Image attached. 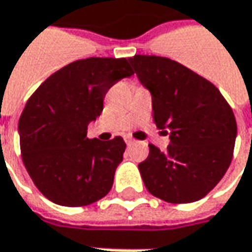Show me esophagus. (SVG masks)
Returning a JSON list of instances; mask_svg holds the SVG:
<instances>
[{
	"label": "esophagus",
	"mask_w": 252,
	"mask_h": 252,
	"mask_svg": "<svg viewBox=\"0 0 252 252\" xmlns=\"http://www.w3.org/2000/svg\"><path fill=\"white\" fill-rule=\"evenodd\" d=\"M135 142V139H132L131 136H126V143L129 146V145H132Z\"/></svg>",
	"instance_id": "esophagus-1"
}]
</instances>
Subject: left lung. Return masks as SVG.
Returning a JSON list of instances; mask_svg holds the SVG:
<instances>
[{
  "label": "left lung",
  "mask_w": 252,
  "mask_h": 252,
  "mask_svg": "<svg viewBox=\"0 0 252 252\" xmlns=\"http://www.w3.org/2000/svg\"><path fill=\"white\" fill-rule=\"evenodd\" d=\"M139 82L152 94L153 121L170 135L166 152L149 145L139 163L143 184L170 204L204 198L229 169L237 124L233 110L208 79L166 57L129 58Z\"/></svg>",
  "instance_id": "left-lung-1"
}]
</instances>
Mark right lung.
<instances>
[{"label":"right lung","instance_id":"add662e5","mask_svg":"<svg viewBox=\"0 0 252 252\" xmlns=\"http://www.w3.org/2000/svg\"><path fill=\"white\" fill-rule=\"evenodd\" d=\"M134 75L126 58L91 57L47 78L19 118L25 167L39 191L63 206H85L109 194L126 142L89 139L88 126L103 111L110 88Z\"/></svg>","mask_w":252,"mask_h":252}]
</instances>
